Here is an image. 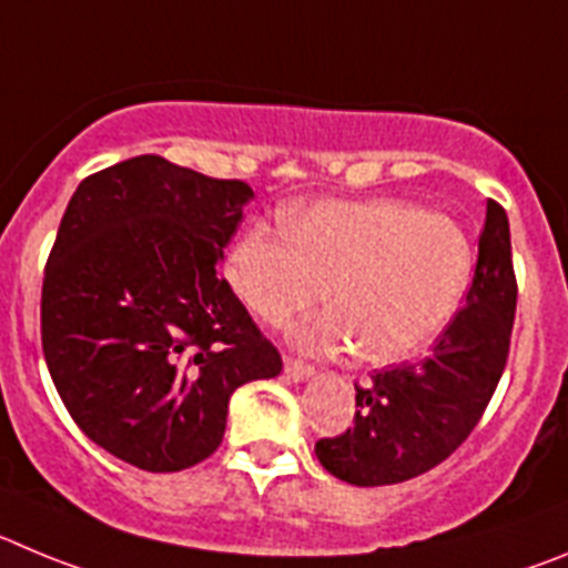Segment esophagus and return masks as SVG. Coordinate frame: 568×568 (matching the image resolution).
Returning <instances> with one entry per match:
<instances>
[{"label": "esophagus", "mask_w": 568, "mask_h": 568, "mask_svg": "<svg viewBox=\"0 0 568 568\" xmlns=\"http://www.w3.org/2000/svg\"><path fill=\"white\" fill-rule=\"evenodd\" d=\"M285 376H288L291 382H308L314 379V367L305 365V362L300 359H285Z\"/></svg>", "instance_id": "1"}]
</instances>
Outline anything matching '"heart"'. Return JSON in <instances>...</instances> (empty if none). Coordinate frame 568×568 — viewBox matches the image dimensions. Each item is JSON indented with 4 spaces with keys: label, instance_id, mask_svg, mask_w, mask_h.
<instances>
[{
    "label": "heart",
    "instance_id": "b5f03b06",
    "mask_svg": "<svg viewBox=\"0 0 568 568\" xmlns=\"http://www.w3.org/2000/svg\"><path fill=\"white\" fill-rule=\"evenodd\" d=\"M226 277L257 320L285 322L322 296L328 311L291 339L308 351H347L367 365L424 354L462 311L475 248L453 217L416 203L320 201L283 226L254 223L229 248Z\"/></svg>",
    "mask_w": 568,
    "mask_h": 568
}]
</instances>
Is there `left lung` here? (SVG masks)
Masks as SVG:
<instances>
[{
    "mask_svg": "<svg viewBox=\"0 0 568 568\" xmlns=\"http://www.w3.org/2000/svg\"><path fill=\"white\" fill-rule=\"evenodd\" d=\"M507 212L487 201L467 305L418 365L376 371L356 387V422L316 442L320 464L339 481L385 487L442 464L473 433L507 365L515 320Z\"/></svg>",
    "mask_w": 568,
    "mask_h": 568,
    "instance_id": "obj_1",
    "label": "left lung"
}]
</instances>
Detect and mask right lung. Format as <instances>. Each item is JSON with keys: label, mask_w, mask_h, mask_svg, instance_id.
I'll return each instance as SVG.
<instances>
[{"label": "right lung", "mask_w": 568, "mask_h": 568, "mask_svg": "<svg viewBox=\"0 0 568 568\" xmlns=\"http://www.w3.org/2000/svg\"><path fill=\"white\" fill-rule=\"evenodd\" d=\"M254 197L161 155L84 178L42 285V347L84 436L146 473L221 447L229 398L283 371L217 263Z\"/></svg>", "instance_id": "right-lung-1"}]
</instances>
